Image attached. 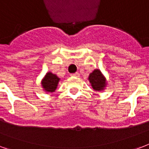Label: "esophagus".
I'll return each mask as SVG.
<instances>
[{
	"mask_svg": "<svg viewBox=\"0 0 149 149\" xmlns=\"http://www.w3.org/2000/svg\"><path fill=\"white\" fill-rule=\"evenodd\" d=\"M71 76H72V77H79V72H75V73H72V74H71Z\"/></svg>",
	"mask_w": 149,
	"mask_h": 149,
	"instance_id": "esophagus-1",
	"label": "esophagus"
}]
</instances>
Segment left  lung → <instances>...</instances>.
Returning a JSON list of instances; mask_svg holds the SVG:
<instances>
[{
  "mask_svg": "<svg viewBox=\"0 0 149 149\" xmlns=\"http://www.w3.org/2000/svg\"><path fill=\"white\" fill-rule=\"evenodd\" d=\"M88 80L91 84V86L96 91H104L107 86L106 78L100 70H94L90 73Z\"/></svg>",
  "mask_w": 149,
  "mask_h": 149,
  "instance_id": "1",
  "label": "left lung"
}]
</instances>
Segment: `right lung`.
<instances>
[{"label":"right lung","instance_id":"obj_1","mask_svg":"<svg viewBox=\"0 0 149 149\" xmlns=\"http://www.w3.org/2000/svg\"><path fill=\"white\" fill-rule=\"evenodd\" d=\"M60 78H58L56 74L52 73L51 72H48L45 75V77L42 79V86L43 90L47 93H53L58 86V82Z\"/></svg>","mask_w":149,"mask_h":149}]
</instances>
